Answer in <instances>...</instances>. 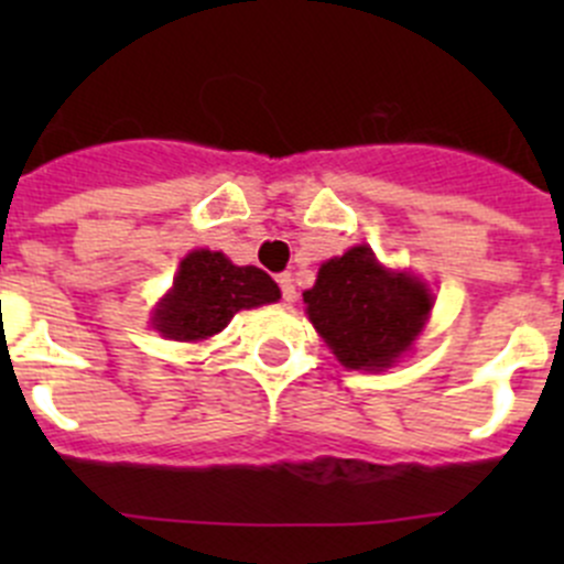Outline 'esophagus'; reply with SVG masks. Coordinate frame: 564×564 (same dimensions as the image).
I'll return each mask as SVG.
<instances>
[{
    "instance_id": "esophagus-1",
    "label": "esophagus",
    "mask_w": 564,
    "mask_h": 564,
    "mask_svg": "<svg viewBox=\"0 0 564 564\" xmlns=\"http://www.w3.org/2000/svg\"><path fill=\"white\" fill-rule=\"evenodd\" d=\"M278 286H281V294H283V300H286V303H294V300H297L294 278L289 275V272H281V275H278Z\"/></svg>"
}]
</instances>
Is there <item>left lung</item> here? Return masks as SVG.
Segmentation results:
<instances>
[{"mask_svg": "<svg viewBox=\"0 0 564 564\" xmlns=\"http://www.w3.org/2000/svg\"><path fill=\"white\" fill-rule=\"evenodd\" d=\"M303 300L324 344L355 371L395 362L417 338L434 303L423 283L384 270L368 246L322 264L316 286Z\"/></svg>", "mask_w": 564, "mask_h": 564, "instance_id": "obj_1", "label": "left lung"}]
</instances>
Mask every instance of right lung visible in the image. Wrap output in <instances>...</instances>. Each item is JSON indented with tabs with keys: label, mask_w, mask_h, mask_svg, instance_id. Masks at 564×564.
I'll list each match as a JSON object with an SVG mask.
<instances>
[{
	"label": "right lung",
	"mask_w": 564,
	"mask_h": 564,
	"mask_svg": "<svg viewBox=\"0 0 564 564\" xmlns=\"http://www.w3.org/2000/svg\"><path fill=\"white\" fill-rule=\"evenodd\" d=\"M275 300L281 289L264 270L231 264L218 250H193L182 259L152 324L172 340H202L220 333L237 311Z\"/></svg>",
	"instance_id": "right-lung-1"
}]
</instances>
